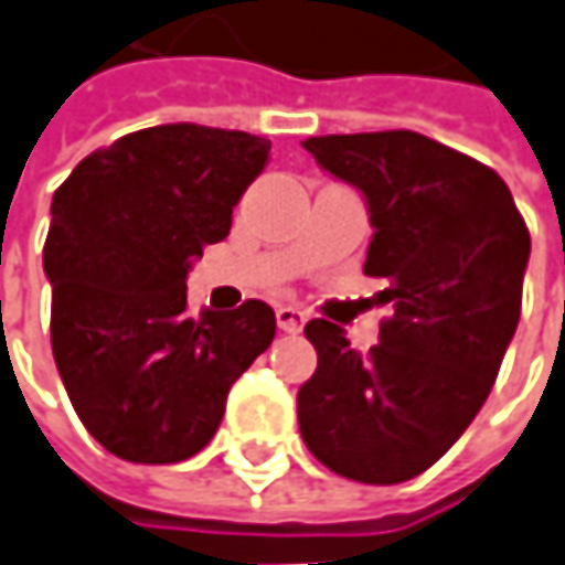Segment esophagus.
Segmentation results:
<instances>
[{
    "instance_id": "34e87169",
    "label": "esophagus",
    "mask_w": 565,
    "mask_h": 565,
    "mask_svg": "<svg viewBox=\"0 0 565 565\" xmlns=\"http://www.w3.org/2000/svg\"><path fill=\"white\" fill-rule=\"evenodd\" d=\"M275 319H278V328L284 334H300L302 324H306V312H300L297 306H278Z\"/></svg>"
}]
</instances>
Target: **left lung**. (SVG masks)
I'll return each instance as SVG.
<instances>
[{
  "mask_svg": "<svg viewBox=\"0 0 565 565\" xmlns=\"http://www.w3.org/2000/svg\"><path fill=\"white\" fill-rule=\"evenodd\" d=\"M302 149L356 186L375 227L362 271L384 278L379 343L356 353L328 319L297 394L300 435L321 466L399 484L435 466L478 416L513 341L532 237L494 168L416 130L328 134Z\"/></svg>",
  "mask_w": 565,
  "mask_h": 565,
  "instance_id": "obj_1",
  "label": "left lung"
}]
</instances>
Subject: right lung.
Here are the masks:
<instances>
[{
	"mask_svg": "<svg viewBox=\"0 0 565 565\" xmlns=\"http://www.w3.org/2000/svg\"><path fill=\"white\" fill-rule=\"evenodd\" d=\"M268 149L244 130L147 127L89 152L55 190L43 246L52 356L108 454L149 466L200 454L231 384L275 341L263 300L186 316V271L227 237Z\"/></svg>",
	"mask_w": 565,
	"mask_h": 565,
	"instance_id": "1",
	"label": "right lung"
}]
</instances>
